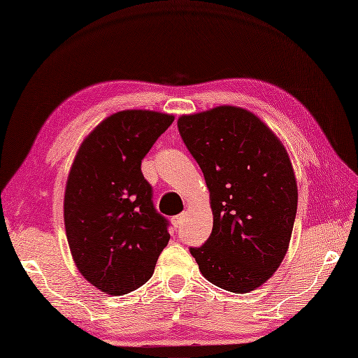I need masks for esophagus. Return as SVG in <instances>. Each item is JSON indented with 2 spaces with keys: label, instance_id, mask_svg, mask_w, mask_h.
Here are the masks:
<instances>
[{
  "label": "esophagus",
  "instance_id": "obj_1",
  "mask_svg": "<svg viewBox=\"0 0 358 358\" xmlns=\"http://www.w3.org/2000/svg\"><path fill=\"white\" fill-rule=\"evenodd\" d=\"M182 222H183V213L173 216V218H171V224H173V227H175V229H179V227L182 225Z\"/></svg>",
  "mask_w": 358,
  "mask_h": 358
}]
</instances>
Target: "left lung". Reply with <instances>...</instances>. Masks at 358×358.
Listing matches in <instances>:
<instances>
[{
	"mask_svg": "<svg viewBox=\"0 0 358 358\" xmlns=\"http://www.w3.org/2000/svg\"><path fill=\"white\" fill-rule=\"evenodd\" d=\"M179 133L209 188L213 227L189 251L201 275L245 294L272 276L288 251L297 212V182L278 136L236 106L182 115Z\"/></svg>",
	"mask_w": 358,
	"mask_h": 358,
	"instance_id": "obj_1",
	"label": "left lung"
}]
</instances>
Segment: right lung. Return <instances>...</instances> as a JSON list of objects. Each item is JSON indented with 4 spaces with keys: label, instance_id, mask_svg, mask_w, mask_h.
Returning a JSON list of instances; mask_svg holds the SVG:
<instances>
[{
    "label": "right lung",
    "instance_id": "add662e5",
    "mask_svg": "<svg viewBox=\"0 0 358 358\" xmlns=\"http://www.w3.org/2000/svg\"><path fill=\"white\" fill-rule=\"evenodd\" d=\"M175 116L122 110L82 142L64 194V224L80 275L104 294L146 284L169 243V222L152 204L142 159Z\"/></svg>",
    "mask_w": 358,
    "mask_h": 358
}]
</instances>
